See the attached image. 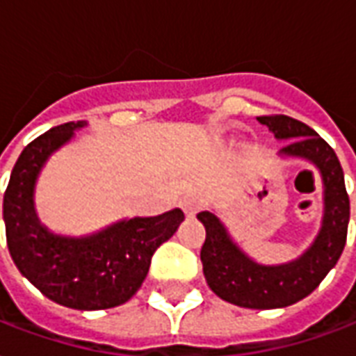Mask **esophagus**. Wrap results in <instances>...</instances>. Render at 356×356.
Masks as SVG:
<instances>
[{
	"label": "esophagus",
	"instance_id": "obj_1",
	"mask_svg": "<svg viewBox=\"0 0 356 356\" xmlns=\"http://www.w3.org/2000/svg\"><path fill=\"white\" fill-rule=\"evenodd\" d=\"M181 207H183V211H185L188 217H192V215H196V213L202 209V200H200L198 196H186V198H183V202H181Z\"/></svg>",
	"mask_w": 356,
	"mask_h": 356
}]
</instances>
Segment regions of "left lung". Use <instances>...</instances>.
<instances>
[{"label":"left lung","mask_w":356,"mask_h":356,"mask_svg":"<svg viewBox=\"0 0 356 356\" xmlns=\"http://www.w3.org/2000/svg\"><path fill=\"white\" fill-rule=\"evenodd\" d=\"M259 122L268 126L277 139H291L279 154L305 158L318 168L325 185L323 228L298 260L262 266L232 241L211 211H202L198 218L205 226V241L200 257L207 285L218 298L249 309H275L312 294L336 266L346 247L349 196L336 152L313 128L286 115H262Z\"/></svg>","instance_id":"left-lung-1"}]
</instances>
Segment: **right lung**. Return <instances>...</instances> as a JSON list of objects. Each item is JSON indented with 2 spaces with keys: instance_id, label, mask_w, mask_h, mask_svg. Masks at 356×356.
Returning a JSON list of instances; mask_svg holds the SVG:
<instances>
[{
  "instance_id": "obj_1",
  "label": "right lung",
  "mask_w": 356,
  "mask_h": 356,
  "mask_svg": "<svg viewBox=\"0 0 356 356\" xmlns=\"http://www.w3.org/2000/svg\"><path fill=\"white\" fill-rule=\"evenodd\" d=\"M83 122H67L24 147L3 196L7 247L15 264L47 298L71 309H109L138 292L154 251L175 234L185 213L130 218L88 238H62L39 225L33 186L47 158Z\"/></svg>"
}]
</instances>
